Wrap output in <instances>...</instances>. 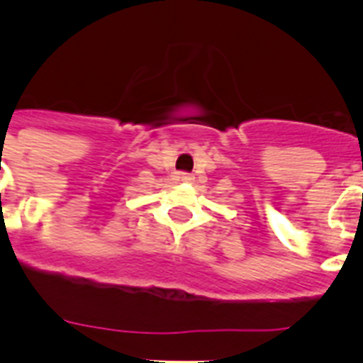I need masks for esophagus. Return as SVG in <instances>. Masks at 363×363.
<instances>
[{"label":"esophagus","instance_id":"34e87169","mask_svg":"<svg viewBox=\"0 0 363 363\" xmlns=\"http://www.w3.org/2000/svg\"><path fill=\"white\" fill-rule=\"evenodd\" d=\"M179 179H182L184 184H192V179H194V176L189 174V172H182V174H179Z\"/></svg>","mask_w":363,"mask_h":363}]
</instances>
